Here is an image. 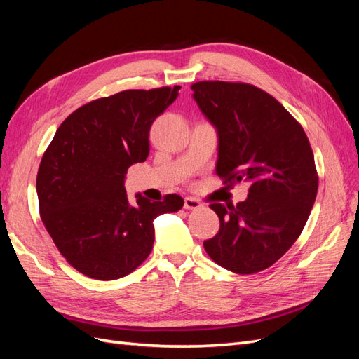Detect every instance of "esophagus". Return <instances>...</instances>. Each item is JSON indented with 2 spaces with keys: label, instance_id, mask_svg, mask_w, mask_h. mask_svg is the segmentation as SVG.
I'll list each match as a JSON object with an SVG mask.
<instances>
[{
  "label": "esophagus",
  "instance_id": "1",
  "mask_svg": "<svg viewBox=\"0 0 359 359\" xmlns=\"http://www.w3.org/2000/svg\"><path fill=\"white\" fill-rule=\"evenodd\" d=\"M201 206H202V203L198 199L184 198V208L186 210H198V208H201Z\"/></svg>",
  "mask_w": 359,
  "mask_h": 359
}]
</instances>
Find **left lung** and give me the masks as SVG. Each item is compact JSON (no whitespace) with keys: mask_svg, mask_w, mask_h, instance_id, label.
I'll return each instance as SVG.
<instances>
[{"mask_svg":"<svg viewBox=\"0 0 359 359\" xmlns=\"http://www.w3.org/2000/svg\"><path fill=\"white\" fill-rule=\"evenodd\" d=\"M193 99L219 133L215 172L250 182L244 202L211 203L220 229L203 241L215 264L235 274L274 265L306 226L319 177L309 137L273 95L244 82L202 81Z\"/></svg>","mask_w":359,"mask_h":359,"instance_id":"8db88e82","label":"left lung"}]
</instances>
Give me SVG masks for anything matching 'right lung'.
I'll return each mask as SVG.
<instances>
[{
    "mask_svg": "<svg viewBox=\"0 0 359 359\" xmlns=\"http://www.w3.org/2000/svg\"><path fill=\"white\" fill-rule=\"evenodd\" d=\"M181 86L126 90L70 114L46 148L37 173L40 217L64 259L86 277L116 280L135 271L154 244V219L184 199L151 202L124 187L128 168L149 154V128Z\"/></svg>",
    "mask_w": 359,
    "mask_h": 359,
    "instance_id": "add662e5",
    "label": "right lung"
}]
</instances>
